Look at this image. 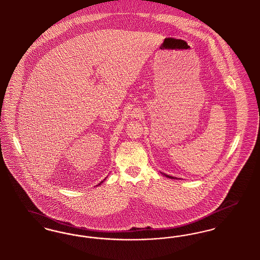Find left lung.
I'll use <instances>...</instances> for the list:
<instances>
[{
	"label": "left lung",
	"instance_id": "1",
	"mask_svg": "<svg viewBox=\"0 0 260 260\" xmlns=\"http://www.w3.org/2000/svg\"><path fill=\"white\" fill-rule=\"evenodd\" d=\"M164 176H166V177H168V178H171V179H172V176H169V175H166V174H164Z\"/></svg>",
	"mask_w": 260,
	"mask_h": 260
}]
</instances>
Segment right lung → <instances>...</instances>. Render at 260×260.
Instances as JSON below:
<instances>
[{"label":"right lung","instance_id":"1","mask_svg":"<svg viewBox=\"0 0 260 260\" xmlns=\"http://www.w3.org/2000/svg\"><path fill=\"white\" fill-rule=\"evenodd\" d=\"M102 183H103V182H102ZM99 185H100V184H99Z\"/></svg>","mask_w":260,"mask_h":260}]
</instances>
